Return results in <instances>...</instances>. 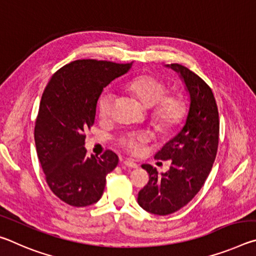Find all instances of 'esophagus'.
I'll return each mask as SVG.
<instances>
[{
  "label": "esophagus",
  "mask_w": 256,
  "mask_h": 256,
  "mask_svg": "<svg viewBox=\"0 0 256 256\" xmlns=\"http://www.w3.org/2000/svg\"><path fill=\"white\" fill-rule=\"evenodd\" d=\"M124 164L128 168H138V164L134 162L133 160H130V159L124 160Z\"/></svg>",
  "instance_id": "1"
}]
</instances>
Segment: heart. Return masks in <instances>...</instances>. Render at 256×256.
<instances>
[{
    "label": "heart",
    "mask_w": 256,
    "mask_h": 256,
    "mask_svg": "<svg viewBox=\"0 0 256 256\" xmlns=\"http://www.w3.org/2000/svg\"><path fill=\"white\" fill-rule=\"evenodd\" d=\"M128 92L134 94L146 107L150 108V118L160 131L168 132L183 122L188 104L183 94L178 92H168V86L162 79L154 74H141L126 84ZM115 94L110 88H106L99 94L97 112L99 118L108 120L112 114ZM149 132H128L120 136L116 144L128 152L138 154L142 146L150 140Z\"/></svg>",
    "instance_id": "b5f03b06"
}]
</instances>
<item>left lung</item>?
<instances>
[{
    "label": "left lung",
    "instance_id": "left-lung-1",
    "mask_svg": "<svg viewBox=\"0 0 256 256\" xmlns=\"http://www.w3.org/2000/svg\"><path fill=\"white\" fill-rule=\"evenodd\" d=\"M170 68L180 73L190 105L184 128L154 156L170 160V170L158 175L151 164H142L149 182L138 192V203L158 216L174 214L196 196L210 174L219 144L218 107L211 88L186 66L172 63Z\"/></svg>",
    "mask_w": 256,
    "mask_h": 256
}]
</instances>
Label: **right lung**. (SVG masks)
I'll list each match as a JSON object with an SVG mask.
<instances>
[{"label": "right lung", "mask_w": 256, "mask_h": 256, "mask_svg": "<svg viewBox=\"0 0 256 256\" xmlns=\"http://www.w3.org/2000/svg\"><path fill=\"white\" fill-rule=\"evenodd\" d=\"M131 63L78 60L52 76L34 123V144L47 185L60 200L86 206L102 198L106 176L118 164L114 151L86 157V131L94 123L102 89Z\"/></svg>", "instance_id": "1"}]
</instances>
